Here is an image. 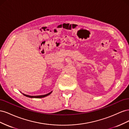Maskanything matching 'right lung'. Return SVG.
Instances as JSON below:
<instances>
[{
    "instance_id": "add662e5",
    "label": "right lung",
    "mask_w": 129,
    "mask_h": 129,
    "mask_svg": "<svg viewBox=\"0 0 129 129\" xmlns=\"http://www.w3.org/2000/svg\"><path fill=\"white\" fill-rule=\"evenodd\" d=\"M52 92V91L51 92H50L48 93H47V94H46V95H39V96H30V95H26V94H25V93H22V94L24 95V96L27 97H29V98H36V99H39V98H43V97H45L49 95Z\"/></svg>"
}]
</instances>
